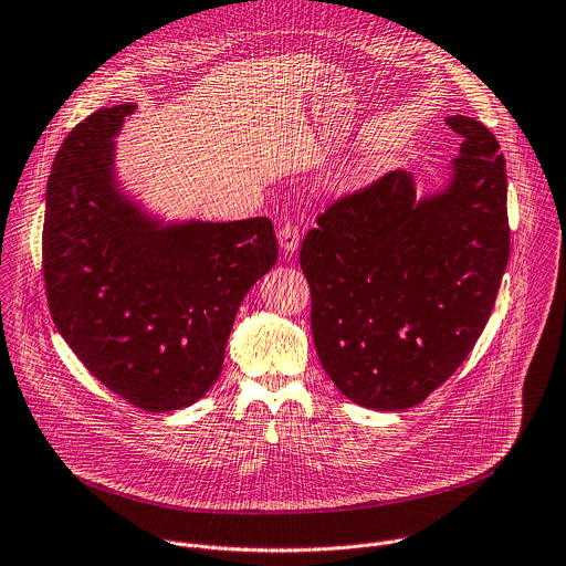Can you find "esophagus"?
Masks as SVG:
<instances>
[{"label": "esophagus", "instance_id": "esophagus-1", "mask_svg": "<svg viewBox=\"0 0 566 566\" xmlns=\"http://www.w3.org/2000/svg\"><path fill=\"white\" fill-rule=\"evenodd\" d=\"M300 227L293 222V220H286L280 231H277V240H280V247L286 251V253H293L297 247H300Z\"/></svg>", "mask_w": 566, "mask_h": 566}]
</instances>
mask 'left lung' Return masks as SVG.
I'll return each mask as SVG.
<instances>
[{
  "mask_svg": "<svg viewBox=\"0 0 566 566\" xmlns=\"http://www.w3.org/2000/svg\"><path fill=\"white\" fill-rule=\"evenodd\" d=\"M446 123L463 143L443 193L417 202L412 176L388 171L328 205L302 242L319 361L373 410L412 408L457 373L507 269L501 145L476 118Z\"/></svg>",
  "mask_w": 566,
  "mask_h": 566,
  "instance_id": "1",
  "label": "left lung"
}]
</instances>
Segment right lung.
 <instances>
[{"mask_svg":"<svg viewBox=\"0 0 566 566\" xmlns=\"http://www.w3.org/2000/svg\"><path fill=\"white\" fill-rule=\"evenodd\" d=\"M134 105L101 107L61 143L45 191L41 269L54 326L81 364L145 412L198 401L220 377L249 289L275 264L269 218L160 229L114 182V134Z\"/></svg>","mask_w":566,"mask_h":566,"instance_id":"add662e5","label":"right lung"}]
</instances>
